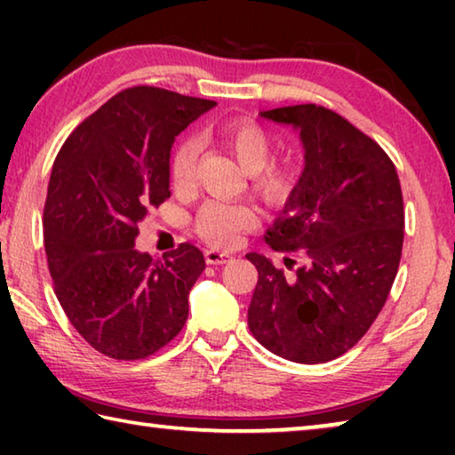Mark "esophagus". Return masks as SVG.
I'll return each mask as SVG.
<instances>
[{"instance_id":"1","label":"esophagus","mask_w":455,"mask_h":455,"mask_svg":"<svg viewBox=\"0 0 455 455\" xmlns=\"http://www.w3.org/2000/svg\"><path fill=\"white\" fill-rule=\"evenodd\" d=\"M204 259H206V263H209V265H225V263H228L230 259H233V255H230V252H225V251L211 249V251L204 252Z\"/></svg>"}]
</instances>
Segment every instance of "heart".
I'll use <instances>...</instances> for the list:
<instances>
[{
  "label": "heart",
  "mask_w": 455,
  "mask_h": 455,
  "mask_svg": "<svg viewBox=\"0 0 455 455\" xmlns=\"http://www.w3.org/2000/svg\"><path fill=\"white\" fill-rule=\"evenodd\" d=\"M219 140L246 174L255 176V188L267 200L279 203L289 195L291 172L287 168L268 166L273 160L271 138L263 128L251 122H230L219 130ZM200 142L195 136L179 142L171 158V180L176 188H187L195 179ZM257 225V214L251 206L238 203L209 200L198 211L196 233L212 244H233L238 235Z\"/></svg>",
  "instance_id": "heart-1"
}]
</instances>
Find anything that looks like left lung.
I'll use <instances>...</instances> for the list:
<instances>
[{"label":"left lung","mask_w":455,"mask_h":455,"mask_svg":"<svg viewBox=\"0 0 455 455\" xmlns=\"http://www.w3.org/2000/svg\"><path fill=\"white\" fill-rule=\"evenodd\" d=\"M297 130L303 172L265 233L273 251L303 249L305 265L287 276L249 252L259 283L249 329L275 355L325 363L371 327L395 281L403 246V196L381 146L323 106L259 112Z\"/></svg>","instance_id":"left-lung-1"}]
</instances>
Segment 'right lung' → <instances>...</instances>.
Instances as JSON below:
<instances>
[{
  "label": "right lung",
  "instance_id": "right-lung-1",
  "mask_svg": "<svg viewBox=\"0 0 455 455\" xmlns=\"http://www.w3.org/2000/svg\"><path fill=\"white\" fill-rule=\"evenodd\" d=\"M212 100L128 88L68 136L52 168L44 243L58 301L108 357L142 359L180 333L204 257L184 243L163 259L134 249L138 225L171 196L174 138Z\"/></svg>",
  "mask_w": 455,
  "mask_h": 455
}]
</instances>
